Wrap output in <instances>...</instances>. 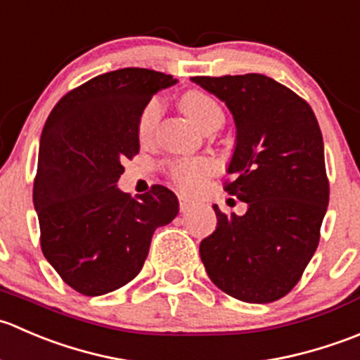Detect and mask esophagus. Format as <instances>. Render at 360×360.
Masks as SVG:
<instances>
[{"label": "esophagus", "instance_id": "esophagus-1", "mask_svg": "<svg viewBox=\"0 0 360 360\" xmlns=\"http://www.w3.org/2000/svg\"><path fill=\"white\" fill-rule=\"evenodd\" d=\"M179 201H180V212H188V210L194 206V201H192V199H188L187 195H184V194L179 195Z\"/></svg>", "mask_w": 360, "mask_h": 360}]
</instances>
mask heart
<instances>
[{"mask_svg": "<svg viewBox=\"0 0 360 360\" xmlns=\"http://www.w3.org/2000/svg\"><path fill=\"white\" fill-rule=\"evenodd\" d=\"M180 108L184 110L185 115L202 131V133H213L220 129L224 124V112L222 106L217 103L215 98H212L206 92L192 89V91L184 92L180 96ZM159 119H161V103L159 99H152L143 108L138 122V134L141 140H147L152 136V133L158 127ZM172 179L185 191H194L199 187L201 180L212 172V166L205 159H194V161H176L173 162Z\"/></svg>", "mask_w": 360, "mask_h": 360, "instance_id": "obj_1", "label": "heart"}]
</instances>
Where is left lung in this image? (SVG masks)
I'll list each match as a JSON object with an SVG mask.
<instances>
[{"label":"left lung","instance_id":"obj_1","mask_svg":"<svg viewBox=\"0 0 360 360\" xmlns=\"http://www.w3.org/2000/svg\"><path fill=\"white\" fill-rule=\"evenodd\" d=\"M226 103L236 126L226 172L245 215L213 205L217 227L199 245L212 282L245 302H271L300 282L329 205L323 140L308 103L259 73L192 77Z\"/></svg>","mask_w":360,"mask_h":360}]
</instances>
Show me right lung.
<instances>
[{
	"label": "right lung",
	"instance_id": "obj_1",
	"mask_svg": "<svg viewBox=\"0 0 360 360\" xmlns=\"http://www.w3.org/2000/svg\"><path fill=\"white\" fill-rule=\"evenodd\" d=\"M176 82L145 68L103 73L68 92L45 122L33 187L41 250L84 296L131 282L154 231L179 213L175 192L162 185L136 199L117 187L124 159L140 152L141 112Z\"/></svg>",
	"mask_w": 360,
	"mask_h": 360
}]
</instances>
